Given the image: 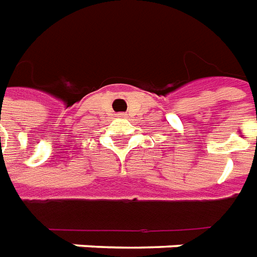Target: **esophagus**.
Masks as SVG:
<instances>
[{
    "instance_id": "1",
    "label": "esophagus",
    "mask_w": 257,
    "mask_h": 257,
    "mask_svg": "<svg viewBox=\"0 0 257 257\" xmlns=\"http://www.w3.org/2000/svg\"><path fill=\"white\" fill-rule=\"evenodd\" d=\"M120 117H127L126 113H120Z\"/></svg>"
}]
</instances>
